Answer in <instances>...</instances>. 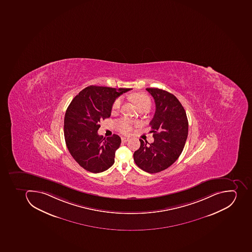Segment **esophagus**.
Masks as SVG:
<instances>
[{"label": "esophagus", "mask_w": 252, "mask_h": 252, "mask_svg": "<svg viewBox=\"0 0 252 252\" xmlns=\"http://www.w3.org/2000/svg\"><path fill=\"white\" fill-rule=\"evenodd\" d=\"M121 140L123 142H127L129 140L128 137H121Z\"/></svg>", "instance_id": "obj_1"}]
</instances>
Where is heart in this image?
Wrapping results in <instances>:
<instances>
[{
	"instance_id": "obj_1",
	"label": "heart",
	"mask_w": 252,
	"mask_h": 252,
	"mask_svg": "<svg viewBox=\"0 0 252 252\" xmlns=\"http://www.w3.org/2000/svg\"><path fill=\"white\" fill-rule=\"evenodd\" d=\"M131 100H133L139 110L143 109H149L152 106V100L150 99L148 95L142 94V93H137L131 96ZM123 103V100L121 97L116 99L113 102V106H112V110L113 112L120 110L121 105ZM137 122L128 118L120 119L118 121H116V127L118 129L119 131L124 134H128L132 131V129L135 127V125H137Z\"/></svg>"
}]
</instances>
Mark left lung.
<instances>
[{
	"label": "left lung",
	"instance_id": "1",
	"mask_svg": "<svg viewBox=\"0 0 252 252\" xmlns=\"http://www.w3.org/2000/svg\"><path fill=\"white\" fill-rule=\"evenodd\" d=\"M156 103V113L150 122L154 142L139 139L140 148L134 153V161L150 174L166 170L182 154L188 136L187 113L180 101L170 93L147 88Z\"/></svg>",
	"mask_w": 252,
	"mask_h": 252
}]
</instances>
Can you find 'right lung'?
Returning a JSON list of instances; mask_svg holds the SVG:
<instances>
[{"label": "right lung", "mask_w": 252, "mask_h": 252, "mask_svg": "<svg viewBox=\"0 0 252 252\" xmlns=\"http://www.w3.org/2000/svg\"><path fill=\"white\" fill-rule=\"evenodd\" d=\"M131 89L90 86L76 95L65 111L64 137L69 152L87 171L100 173L114 163L121 145L118 135L103 138L100 121L109 118L114 100Z\"/></svg>", "instance_id": "add662e5"}]
</instances>
